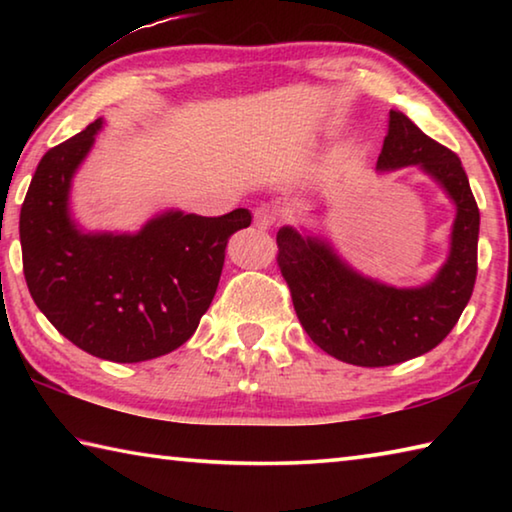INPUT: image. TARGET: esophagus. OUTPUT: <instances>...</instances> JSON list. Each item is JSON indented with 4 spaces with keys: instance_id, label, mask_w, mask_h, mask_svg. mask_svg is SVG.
<instances>
[{
    "instance_id": "1",
    "label": "esophagus",
    "mask_w": 512,
    "mask_h": 512,
    "mask_svg": "<svg viewBox=\"0 0 512 512\" xmlns=\"http://www.w3.org/2000/svg\"><path fill=\"white\" fill-rule=\"evenodd\" d=\"M280 221H282V214L275 205H259L255 210V225H257V228H262V230L275 228V225Z\"/></svg>"
}]
</instances>
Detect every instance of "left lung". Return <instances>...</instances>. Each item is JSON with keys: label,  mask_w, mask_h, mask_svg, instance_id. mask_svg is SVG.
<instances>
[{"label": "left lung", "mask_w": 512, "mask_h": 512, "mask_svg": "<svg viewBox=\"0 0 512 512\" xmlns=\"http://www.w3.org/2000/svg\"><path fill=\"white\" fill-rule=\"evenodd\" d=\"M420 167L456 203L452 253L422 289H395L350 271L329 246L293 228L277 232V268L309 339L334 359L363 368L395 366L429 352L452 332L474 291L479 207L461 158L391 110L377 169Z\"/></svg>", "instance_id": "8db88e82"}]
</instances>
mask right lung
I'll return each instance as SVG.
<instances>
[{
    "mask_svg": "<svg viewBox=\"0 0 512 512\" xmlns=\"http://www.w3.org/2000/svg\"><path fill=\"white\" fill-rule=\"evenodd\" d=\"M101 119L49 149L20 212L22 268L33 302L65 339L99 359L162 357L196 332L212 305L232 232L253 216L169 212L137 235H81L67 194Z\"/></svg>",
    "mask_w": 512,
    "mask_h": 512,
    "instance_id": "1",
    "label": "right lung"
}]
</instances>
